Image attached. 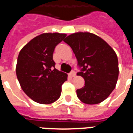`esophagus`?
Wrapping results in <instances>:
<instances>
[{"instance_id":"obj_1","label":"esophagus","mask_w":133,"mask_h":133,"mask_svg":"<svg viewBox=\"0 0 133 133\" xmlns=\"http://www.w3.org/2000/svg\"><path fill=\"white\" fill-rule=\"evenodd\" d=\"M75 75H76V73H75L74 71H72L70 73V75H71V77H75Z\"/></svg>"}]
</instances>
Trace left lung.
Returning a JSON list of instances; mask_svg holds the SVG:
<instances>
[{
    "instance_id": "left-lung-1",
    "label": "left lung",
    "mask_w": 133,
    "mask_h": 133,
    "mask_svg": "<svg viewBox=\"0 0 133 133\" xmlns=\"http://www.w3.org/2000/svg\"><path fill=\"white\" fill-rule=\"evenodd\" d=\"M64 41L71 46L81 68L77 75L85 81L84 87L76 91L77 97L87 104L105 100L118 79V59L114 50L102 38L89 32L72 34Z\"/></svg>"
}]
</instances>
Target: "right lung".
I'll use <instances>...</instances> for the list:
<instances>
[{
	"label": "right lung",
	"instance_id": "obj_1",
	"mask_svg": "<svg viewBox=\"0 0 133 133\" xmlns=\"http://www.w3.org/2000/svg\"><path fill=\"white\" fill-rule=\"evenodd\" d=\"M66 36L65 34L44 33L33 38L19 53L17 78L25 94L36 102L49 104L60 97L68 75L55 68L53 54Z\"/></svg>",
	"mask_w": 133,
	"mask_h": 133
}]
</instances>
